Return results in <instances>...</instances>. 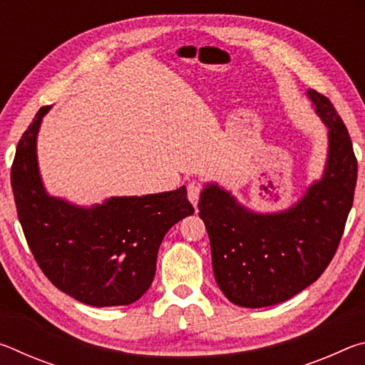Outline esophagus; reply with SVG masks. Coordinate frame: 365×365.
Returning <instances> with one entry per match:
<instances>
[{
	"label": "esophagus",
	"mask_w": 365,
	"mask_h": 365,
	"mask_svg": "<svg viewBox=\"0 0 365 365\" xmlns=\"http://www.w3.org/2000/svg\"><path fill=\"white\" fill-rule=\"evenodd\" d=\"M187 191H188V200H190V202L196 207V206H197V200H200V195H201V191H202L201 185L190 183L188 187H187Z\"/></svg>",
	"instance_id": "esophagus-1"
}]
</instances>
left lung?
I'll return each instance as SVG.
<instances>
[{"mask_svg": "<svg viewBox=\"0 0 365 365\" xmlns=\"http://www.w3.org/2000/svg\"><path fill=\"white\" fill-rule=\"evenodd\" d=\"M329 127V160L322 180L285 212L246 211L211 185L201 193L200 217L211 242L219 288L233 304H279L316 282L341 242L354 200L357 159L348 128L329 98L309 90Z\"/></svg>", "mask_w": 365, "mask_h": 365, "instance_id": "8db88e82", "label": "left lung"}]
</instances>
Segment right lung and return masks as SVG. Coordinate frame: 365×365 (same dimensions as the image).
<instances>
[{
	"instance_id": "right-lung-1",
	"label": "right lung",
	"mask_w": 365,
	"mask_h": 365,
	"mask_svg": "<svg viewBox=\"0 0 365 365\" xmlns=\"http://www.w3.org/2000/svg\"><path fill=\"white\" fill-rule=\"evenodd\" d=\"M40 108L22 133L11 168L17 217L46 279L90 306L132 304L150 288L158 250L172 225L195 212L187 188L146 196L110 197L82 209L49 197L40 182L35 141Z\"/></svg>"
}]
</instances>
